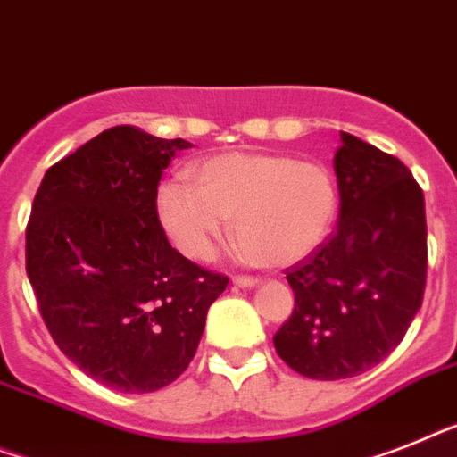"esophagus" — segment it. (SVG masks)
<instances>
[{"label": "esophagus", "mask_w": 457, "mask_h": 457, "mask_svg": "<svg viewBox=\"0 0 457 457\" xmlns=\"http://www.w3.org/2000/svg\"><path fill=\"white\" fill-rule=\"evenodd\" d=\"M233 285L240 289H250V287H256L259 280H256V278H247V275H236V278H233Z\"/></svg>", "instance_id": "1"}]
</instances>
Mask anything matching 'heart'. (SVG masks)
I'll list each match as a JSON object with an SVG mask.
<instances>
[{
  "label": "heart",
  "mask_w": 457,
  "mask_h": 457,
  "mask_svg": "<svg viewBox=\"0 0 457 457\" xmlns=\"http://www.w3.org/2000/svg\"><path fill=\"white\" fill-rule=\"evenodd\" d=\"M156 194L163 231L184 256L207 262L233 217L243 262L287 269L329 237L338 214L334 177L287 154L228 152L203 161Z\"/></svg>",
  "instance_id": "b5f03b06"
}]
</instances>
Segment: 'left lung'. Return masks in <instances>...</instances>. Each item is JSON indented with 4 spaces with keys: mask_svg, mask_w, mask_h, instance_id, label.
Masks as SVG:
<instances>
[{
    "mask_svg": "<svg viewBox=\"0 0 457 457\" xmlns=\"http://www.w3.org/2000/svg\"><path fill=\"white\" fill-rule=\"evenodd\" d=\"M337 233L287 269L294 312L275 350L305 378L343 380L386 360L423 303L425 198L411 170L350 133L334 156Z\"/></svg>",
    "mask_w": 457,
    "mask_h": 457,
    "instance_id": "8db88e82",
    "label": "left lung"
}]
</instances>
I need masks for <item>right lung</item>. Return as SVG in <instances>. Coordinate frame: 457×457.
I'll use <instances>...</instances> for the list:
<instances>
[{
	"label": "right lung",
	"instance_id": "1",
	"mask_svg": "<svg viewBox=\"0 0 457 457\" xmlns=\"http://www.w3.org/2000/svg\"><path fill=\"white\" fill-rule=\"evenodd\" d=\"M187 139L109 128L46 170L28 224V278L58 348L102 386L154 392L194 360L228 278L168 243L158 182Z\"/></svg>",
	"mask_w": 457,
	"mask_h": 457
}]
</instances>
